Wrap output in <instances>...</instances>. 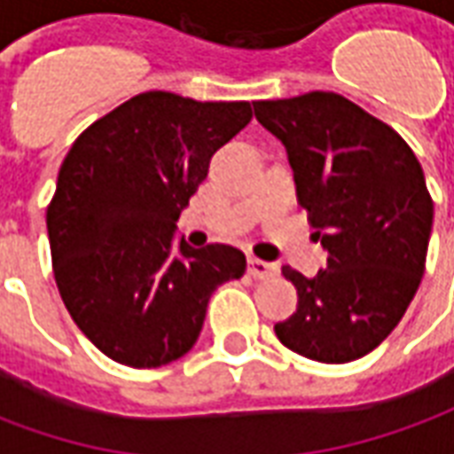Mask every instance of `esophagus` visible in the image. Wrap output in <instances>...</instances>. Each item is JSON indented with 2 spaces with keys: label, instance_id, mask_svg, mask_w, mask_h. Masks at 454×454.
Listing matches in <instances>:
<instances>
[{
  "label": "esophagus",
  "instance_id": "obj_1",
  "mask_svg": "<svg viewBox=\"0 0 454 454\" xmlns=\"http://www.w3.org/2000/svg\"><path fill=\"white\" fill-rule=\"evenodd\" d=\"M247 272L255 279H272V277L279 275V267L275 262H265V260H257V257H250L247 260Z\"/></svg>",
  "mask_w": 454,
  "mask_h": 454
}]
</instances>
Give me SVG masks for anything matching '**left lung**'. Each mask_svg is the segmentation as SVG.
<instances>
[{
	"instance_id": "8db88e82",
	"label": "left lung",
	"mask_w": 454,
	"mask_h": 454,
	"mask_svg": "<svg viewBox=\"0 0 454 454\" xmlns=\"http://www.w3.org/2000/svg\"><path fill=\"white\" fill-rule=\"evenodd\" d=\"M253 106L286 148L299 204L328 250L311 279L282 270L299 306L277 338L309 360H360L399 325L426 270L433 199L420 162L396 130L340 94Z\"/></svg>"
}]
</instances>
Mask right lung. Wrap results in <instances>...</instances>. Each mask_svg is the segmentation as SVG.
<instances>
[{
	"label": "right lung",
	"mask_w": 454,
	"mask_h": 454,
	"mask_svg": "<svg viewBox=\"0 0 454 454\" xmlns=\"http://www.w3.org/2000/svg\"><path fill=\"white\" fill-rule=\"evenodd\" d=\"M247 102L143 92L94 121L65 155L45 214L53 272L77 328L136 370L187 355L218 285L246 275L231 246L175 250V223Z\"/></svg>",
	"instance_id": "obj_1"
}]
</instances>
